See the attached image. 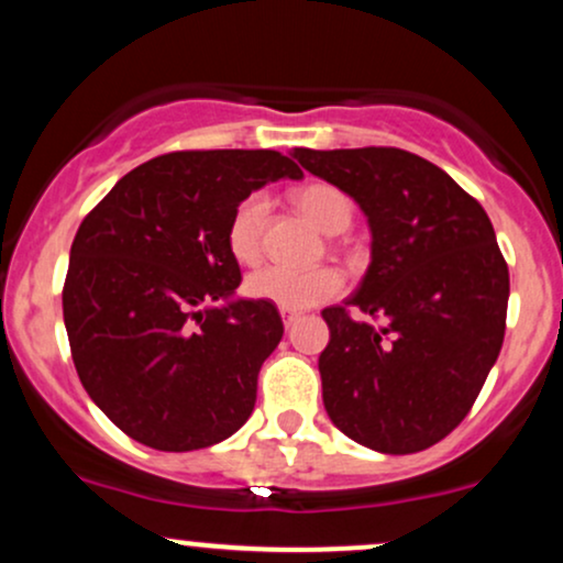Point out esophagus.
Returning <instances> with one entry per match:
<instances>
[{
  "label": "esophagus",
  "mask_w": 563,
  "mask_h": 563,
  "mask_svg": "<svg viewBox=\"0 0 563 563\" xmlns=\"http://www.w3.org/2000/svg\"><path fill=\"white\" fill-rule=\"evenodd\" d=\"M280 318H283V325L290 328L296 320H299V312H294V309H280Z\"/></svg>",
  "instance_id": "obj_1"
}]
</instances>
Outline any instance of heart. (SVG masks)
Instances as JSON below:
<instances>
[{
	"instance_id": "obj_1",
	"label": "heart",
	"mask_w": 563,
	"mask_h": 563,
	"mask_svg": "<svg viewBox=\"0 0 563 563\" xmlns=\"http://www.w3.org/2000/svg\"><path fill=\"white\" fill-rule=\"evenodd\" d=\"M296 209L301 211L314 228L325 232V235H339V232L349 230L352 224V203L339 187L333 185H307L296 190L294 196ZM269 217V200L264 192H251L245 196L238 209L232 211L230 228H228V243L232 256L243 264H254L262 256V241L264 228H267ZM344 288V277H341L331 267L320 269H290V267H269L256 269L245 280V290L254 299L269 301L280 309H309L318 303L333 299Z\"/></svg>"
}]
</instances>
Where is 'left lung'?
I'll return each mask as SVG.
<instances>
[{
    "label": "left lung",
    "mask_w": 563,
    "mask_h": 563,
    "mask_svg": "<svg viewBox=\"0 0 563 563\" xmlns=\"http://www.w3.org/2000/svg\"><path fill=\"white\" fill-rule=\"evenodd\" d=\"M290 156L354 198L373 235L357 294L322 309L328 416L386 455L431 448L468 416L503 346L508 264L493 222L448 172L399 147Z\"/></svg>",
    "instance_id": "1"
}]
</instances>
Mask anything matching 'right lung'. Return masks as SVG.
Segmentation results:
<instances>
[{
	"instance_id": "add662e5",
	"label": "right lung",
	"mask_w": 563,
	"mask_h": 563,
	"mask_svg": "<svg viewBox=\"0 0 563 563\" xmlns=\"http://www.w3.org/2000/svg\"><path fill=\"white\" fill-rule=\"evenodd\" d=\"M277 151H179L137 166L84 217L63 320L76 373L124 434L153 450L211 448L249 421L283 339L275 303L235 299L232 211L277 179Z\"/></svg>"
}]
</instances>
